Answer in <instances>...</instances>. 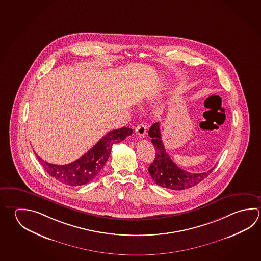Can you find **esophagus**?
Returning <instances> with one entry per match:
<instances>
[{
    "mask_svg": "<svg viewBox=\"0 0 261 261\" xmlns=\"http://www.w3.org/2000/svg\"><path fill=\"white\" fill-rule=\"evenodd\" d=\"M146 130H147V128H146V125H144V124H139L135 128V133L139 137H145Z\"/></svg>",
    "mask_w": 261,
    "mask_h": 261,
    "instance_id": "esophagus-1",
    "label": "esophagus"
}]
</instances>
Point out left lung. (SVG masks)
I'll list each match as a JSON object with an SVG mask.
<instances>
[{
	"label": "left lung",
	"instance_id": "obj_1",
	"mask_svg": "<svg viewBox=\"0 0 261 261\" xmlns=\"http://www.w3.org/2000/svg\"><path fill=\"white\" fill-rule=\"evenodd\" d=\"M148 134L152 138V144L155 148V158L148 171L156 185L174 190L190 189L204 180L214 170V167L207 172L196 174L183 170L176 166L166 152L158 122L152 125Z\"/></svg>",
	"mask_w": 261,
	"mask_h": 261
}]
</instances>
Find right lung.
<instances>
[{"mask_svg": "<svg viewBox=\"0 0 261 261\" xmlns=\"http://www.w3.org/2000/svg\"><path fill=\"white\" fill-rule=\"evenodd\" d=\"M132 134L133 129L127 127L113 129L101 138L95 146L83 156L68 165H53L44 161L38 155L37 157L44 169L56 180L65 185H86L102 170L113 144L122 142Z\"/></svg>", "mask_w": 261, "mask_h": 261, "instance_id": "right-lung-1", "label": "right lung"}]
</instances>
